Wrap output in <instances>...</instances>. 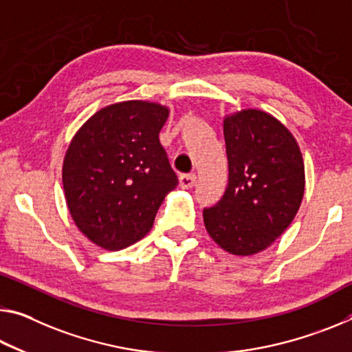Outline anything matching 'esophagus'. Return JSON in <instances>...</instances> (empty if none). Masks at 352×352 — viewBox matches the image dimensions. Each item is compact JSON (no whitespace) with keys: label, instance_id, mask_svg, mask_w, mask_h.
I'll return each instance as SVG.
<instances>
[{"label":"esophagus","instance_id":"esophagus-1","mask_svg":"<svg viewBox=\"0 0 352 352\" xmlns=\"http://www.w3.org/2000/svg\"><path fill=\"white\" fill-rule=\"evenodd\" d=\"M196 174H183L178 178V182H180V186L183 189H189L194 186V183H196Z\"/></svg>","mask_w":352,"mask_h":352}]
</instances>
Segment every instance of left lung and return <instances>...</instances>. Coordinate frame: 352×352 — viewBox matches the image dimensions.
Listing matches in <instances>:
<instances>
[{
	"label": "left lung",
	"mask_w": 352,
	"mask_h": 352,
	"mask_svg": "<svg viewBox=\"0 0 352 352\" xmlns=\"http://www.w3.org/2000/svg\"><path fill=\"white\" fill-rule=\"evenodd\" d=\"M228 185L204 210L213 241L233 255H254L287 230L302 202L304 160L296 139L276 117L243 109L224 119Z\"/></svg>",
	"instance_id": "left-lung-1"
}]
</instances>
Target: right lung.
I'll return each mask as SVG.
<instances>
[{
  "label": "right lung",
  "instance_id": "obj_1",
  "mask_svg": "<svg viewBox=\"0 0 352 352\" xmlns=\"http://www.w3.org/2000/svg\"><path fill=\"white\" fill-rule=\"evenodd\" d=\"M169 109L142 100L104 106L72 139L63 185L72 219L106 250L146 236L164 197L178 185L160 131Z\"/></svg>",
  "mask_w": 352,
  "mask_h": 352
}]
</instances>
